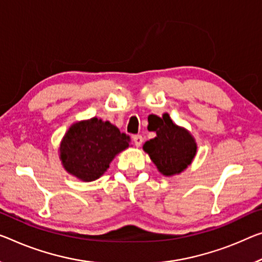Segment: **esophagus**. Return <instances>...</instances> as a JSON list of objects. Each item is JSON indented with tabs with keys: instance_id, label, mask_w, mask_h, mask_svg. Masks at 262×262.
Wrapping results in <instances>:
<instances>
[{
	"instance_id": "esophagus-1",
	"label": "esophagus",
	"mask_w": 262,
	"mask_h": 262,
	"mask_svg": "<svg viewBox=\"0 0 262 262\" xmlns=\"http://www.w3.org/2000/svg\"><path fill=\"white\" fill-rule=\"evenodd\" d=\"M143 140H144L143 137L140 136V135H137V136L134 137V142H135V145H136L137 147H139L140 145L143 144Z\"/></svg>"
}]
</instances>
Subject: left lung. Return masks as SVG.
Masks as SVG:
<instances>
[{"label": "left lung", "instance_id": "1", "mask_svg": "<svg viewBox=\"0 0 262 262\" xmlns=\"http://www.w3.org/2000/svg\"><path fill=\"white\" fill-rule=\"evenodd\" d=\"M157 136L144 144L143 150L162 174H179L192 163L196 143L186 128L176 125L168 114H164L156 130Z\"/></svg>", "mask_w": 262, "mask_h": 262}]
</instances>
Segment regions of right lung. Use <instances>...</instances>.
Wrapping results in <instances>:
<instances>
[{
	"instance_id": "obj_1",
	"label": "right lung",
	"mask_w": 262,
	"mask_h": 262,
	"mask_svg": "<svg viewBox=\"0 0 262 262\" xmlns=\"http://www.w3.org/2000/svg\"><path fill=\"white\" fill-rule=\"evenodd\" d=\"M130 138L110 122L94 117L74 123L59 145V159L70 174L94 182L104 174L112 159L130 146Z\"/></svg>"
}]
</instances>
